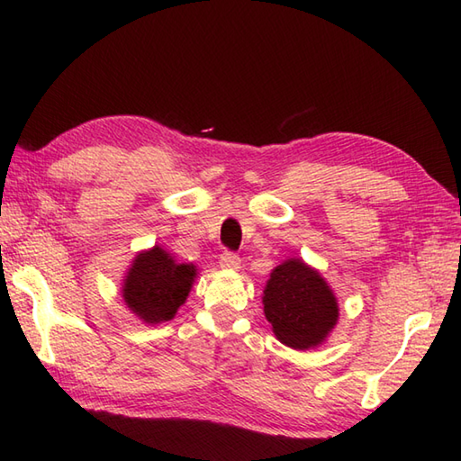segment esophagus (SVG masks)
Listing matches in <instances>:
<instances>
[{"instance_id":"esophagus-1","label":"esophagus","mask_w":461,"mask_h":461,"mask_svg":"<svg viewBox=\"0 0 461 461\" xmlns=\"http://www.w3.org/2000/svg\"><path fill=\"white\" fill-rule=\"evenodd\" d=\"M240 261H241L240 256H238V253H233V251H223L220 256V266L223 269H238Z\"/></svg>"}]
</instances>
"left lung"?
Here are the masks:
<instances>
[{
	"label": "left lung",
	"instance_id": "8db88e82",
	"mask_svg": "<svg viewBox=\"0 0 461 461\" xmlns=\"http://www.w3.org/2000/svg\"><path fill=\"white\" fill-rule=\"evenodd\" d=\"M263 311L276 337L297 350L321 345L339 319L327 281L301 259H287L273 269L263 291Z\"/></svg>",
	"mask_w": 461,
	"mask_h": 461
}]
</instances>
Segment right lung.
Instances as JSON below:
<instances>
[{
    "mask_svg": "<svg viewBox=\"0 0 461 461\" xmlns=\"http://www.w3.org/2000/svg\"><path fill=\"white\" fill-rule=\"evenodd\" d=\"M195 277V267L178 263L160 248L136 256L124 279L122 297L144 322L170 321L185 301Z\"/></svg>",
    "mask_w": 461,
    "mask_h": 461,
    "instance_id": "1",
    "label": "right lung"
}]
</instances>
